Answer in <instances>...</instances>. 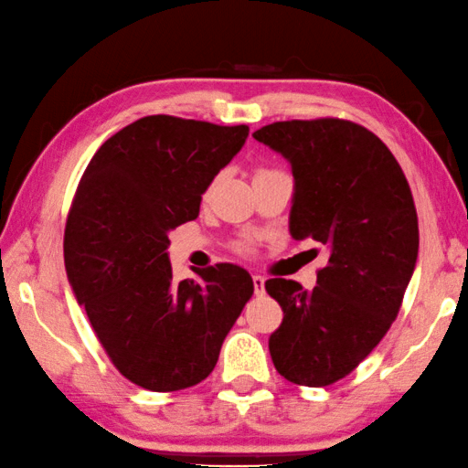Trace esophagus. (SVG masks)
<instances>
[{"label": "esophagus", "mask_w": 468, "mask_h": 468, "mask_svg": "<svg viewBox=\"0 0 468 468\" xmlns=\"http://www.w3.org/2000/svg\"><path fill=\"white\" fill-rule=\"evenodd\" d=\"M252 286H255V294L265 292V278L263 275H252Z\"/></svg>", "instance_id": "obj_1"}]
</instances>
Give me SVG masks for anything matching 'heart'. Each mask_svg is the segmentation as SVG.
<instances>
[{"label":"heart","mask_w":468,"mask_h":468,"mask_svg":"<svg viewBox=\"0 0 468 468\" xmlns=\"http://www.w3.org/2000/svg\"><path fill=\"white\" fill-rule=\"evenodd\" d=\"M265 172H267V170H261L259 174H265ZM240 249H242V250H250V242H242Z\"/></svg>","instance_id":"b5f03b06"}]
</instances>
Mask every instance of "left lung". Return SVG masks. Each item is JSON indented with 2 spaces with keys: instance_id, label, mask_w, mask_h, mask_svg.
Returning <instances> with one entry per match:
<instances>
[{
  "instance_id": "obj_1",
  "label": "left lung",
  "mask_w": 468,
  "mask_h": 468,
  "mask_svg": "<svg viewBox=\"0 0 468 468\" xmlns=\"http://www.w3.org/2000/svg\"><path fill=\"white\" fill-rule=\"evenodd\" d=\"M252 136L292 167V239L327 250L313 290L265 282L284 311L270 335L271 361L292 384L329 386L378 346L400 311L419 255L415 201L392 151L355 122H273Z\"/></svg>"
}]
</instances>
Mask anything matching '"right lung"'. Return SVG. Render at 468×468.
<instances>
[{
	"label": "right lung",
	"instance_id": "add662e5",
	"mask_svg": "<svg viewBox=\"0 0 468 468\" xmlns=\"http://www.w3.org/2000/svg\"><path fill=\"white\" fill-rule=\"evenodd\" d=\"M249 126L147 116L107 139L68 213V282L107 356L133 384L176 392L201 381L252 296L247 270L219 263L174 282L167 234L197 219Z\"/></svg>",
	"mask_w": 468,
	"mask_h": 468
}]
</instances>
